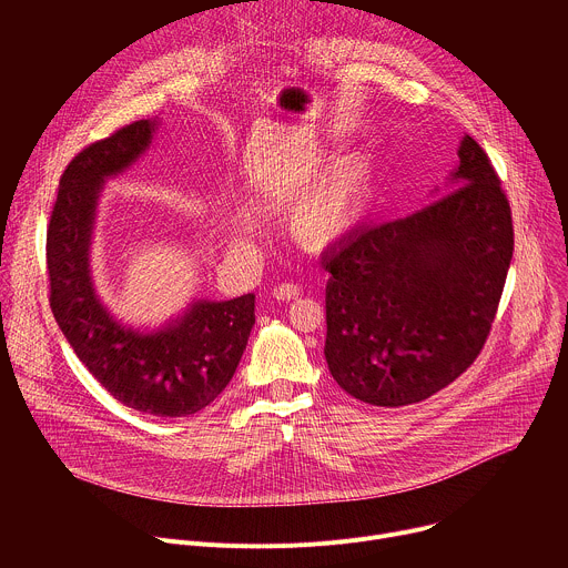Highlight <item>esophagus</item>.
Returning a JSON list of instances; mask_svg holds the SVG:
<instances>
[{
  "instance_id": "esophagus-1",
  "label": "esophagus",
  "mask_w": 568,
  "mask_h": 568,
  "mask_svg": "<svg viewBox=\"0 0 568 568\" xmlns=\"http://www.w3.org/2000/svg\"><path fill=\"white\" fill-rule=\"evenodd\" d=\"M274 298L278 301H292V298H298L301 296V287L294 285V283H281L274 287Z\"/></svg>"
}]
</instances>
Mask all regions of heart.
<instances>
[{"label": "heart", "mask_w": 568, "mask_h": 568, "mask_svg": "<svg viewBox=\"0 0 568 568\" xmlns=\"http://www.w3.org/2000/svg\"><path fill=\"white\" fill-rule=\"evenodd\" d=\"M368 193L371 175L364 161L355 156L344 159L296 202L292 229L310 245H331L357 226Z\"/></svg>", "instance_id": "obj_1"}]
</instances>
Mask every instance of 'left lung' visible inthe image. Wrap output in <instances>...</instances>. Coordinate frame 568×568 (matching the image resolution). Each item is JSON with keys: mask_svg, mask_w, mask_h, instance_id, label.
<instances>
[{"mask_svg": "<svg viewBox=\"0 0 568 568\" xmlns=\"http://www.w3.org/2000/svg\"><path fill=\"white\" fill-rule=\"evenodd\" d=\"M458 159L454 191L357 231L323 258V353L337 384L375 407H404L452 384L495 323L515 250L510 202L469 134Z\"/></svg>", "mask_w": 568, "mask_h": 568, "instance_id": "1", "label": "left lung"}]
</instances>
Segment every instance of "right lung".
<instances>
[{"mask_svg": "<svg viewBox=\"0 0 568 568\" xmlns=\"http://www.w3.org/2000/svg\"><path fill=\"white\" fill-rule=\"evenodd\" d=\"M152 121H134L80 150L62 173L47 226L51 312L78 359L130 409L182 418L231 382L254 328V294L200 301L169 328L141 335L108 314L94 294L90 245L99 189L148 148Z\"/></svg>", "mask_w": 568, "mask_h": 568, "instance_id": "add662e5", "label": "right lung"}]
</instances>
